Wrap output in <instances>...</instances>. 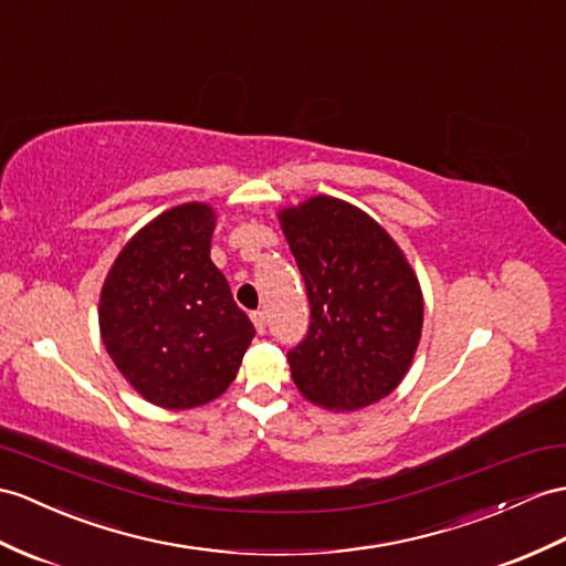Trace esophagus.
I'll list each match as a JSON object with an SVG mask.
<instances>
[{
    "mask_svg": "<svg viewBox=\"0 0 566 566\" xmlns=\"http://www.w3.org/2000/svg\"><path fill=\"white\" fill-rule=\"evenodd\" d=\"M252 322H254V326H256L259 334H264V331H266V314L261 312V310L252 312Z\"/></svg>",
    "mask_w": 566,
    "mask_h": 566,
    "instance_id": "1",
    "label": "esophagus"
}]
</instances>
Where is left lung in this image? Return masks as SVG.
<instances>
[{"mask_svg":"<svg viewBox=\"0 0 566 566\" xmlns=\"http://www.w3.org/2000/svg\"><path fill=\"white\" fill-rule=\"evenodd\" d=\"M310 300L307 336L287 353L307 401L357 410L389 396L412 363L422 291L387 230L334 197L279 213Z\"/></svg>","mask_w":566,"mask_h":566,"instance_id":"8db88e82","label":"left lung"}]
</instances>
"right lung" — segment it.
I'll return each mask as SVG.
<instances>
[{"label": "right lung", "instance_id": "1", "mask_svg": "<svg viewBox=\"0 0 566 566\" xmlns=\"http://www.w3.org/2000/svg\"><path fill=\"white\" fill-rule=\"evenodd\" d=\"M216 213L182 203L124 244L101 291L105 350L148 403L185 410L235 379L254 326L211 261Z\"/></svg>", "mask_w": 566, "mask_h": 566}]
</instances>
